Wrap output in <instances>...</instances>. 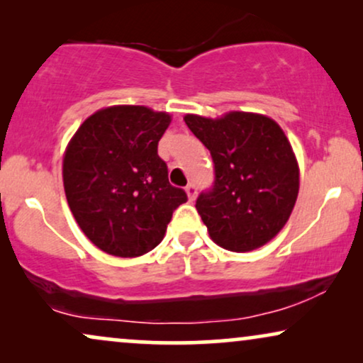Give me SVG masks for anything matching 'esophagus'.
Wrapping results in <instances>:
<instances>
[{
    "label": "esophagus",
    "instance_id": "esophagus-1",
    "mask_svg": "<svg viewBox=\"0 0 363 363\" xmlns=\"http://www.w3.org/2000/svg\"><path fill=\"white\" fill-rule=\"evenodd\" d=\"M185 191L188 195V200H190V201L195 200V198H196V185H195V183H188Z\"/></svg>",
    "mask_w": 363,
    "mask_h": 363
}]
</instances>
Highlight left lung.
I'll use <instances>...</instances> for the list:
<instances>
[{
    "label": "left lung",
    "mask_w": 363,
    "mask_h": 363,
    "mask_svg": "<svg viewBox=\"0 0 363 363\" xmlns=\"http://www.w3.org/2000/svg\"><path fill=\"white\" fill-rule=\"evenodd\" d=\"M185 122L215 163L213 186L196 200L211 240L236 252L266 245L289 220L299 193V167L282 128L247 112L188 113Z\"/></svg>",
    "instance_id": "1"
}]
</instances>
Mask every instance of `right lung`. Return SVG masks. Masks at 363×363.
Masks as SVG:
<instances>
[{
	"instance_id": "obj_1",
	"label": "right lung",
	"mask_w": 363,
	"mask_h": 363,
	"mask_svg": "<svg viewBox=\"0 0 363 363\" xmlns=\"http://www.w3.org/2000/svg\"><path fill=\"white\" fill-rule=\"evenodd\" d=\"M170 116L143 106L92 113L69 142L64 191L77 225L99 250L118 257L152 251L173 211L188 200L168 182L158 140Z\"/></svg>"
}]
</instances>
